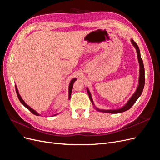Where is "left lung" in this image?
I'll return each instance as SVG.
<instances>
[{"label": "left lung", "instance_id": "obj_1", "mask_svg": "<svg viewBox=\"0 0 160 160\" xmlns=\"http://www.w3.org/2000/svg\"><path fill=\"white\" fill-rule=\"evenodd\" d=\"M131 42H132V45L134 46V47L135 48L137 51V54H138V62L139 63V85L138 86V88L135 91V93H133V95L132 96V98L129 99V100L128 101L127 103L125 104L123 107H122V108H119L118 109H111V110H105V109H98V108H96L95 106L94 105V103L92 99L91 98V95L90 93V92L88 89V88H87V91H88V93L89 97V99L91 101L92 104L94 105V107L95 108V109L98 111H100V112H103V113H122V112H124V111H127L128 109H129L131 108L132 107L133 105L135 103V101L138 100V99L139 98V97L141 95V94L142 93V91L144 88V85H145V70H144V66H143V61L142 59L141 55H140V51L139 47L138 46V45L135 42V41L132 39L131 40Z\"/></svg>", "mask_w": 160, "mask_h": 160}]
</instances>
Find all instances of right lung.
<instances>
[{"label":"right lung","instance_id":"1","mask_svg":"<svg viewBox=\"0 0 160 160\" xmlns=\"http://www.w3.org/2000/svg\"><path fill=\"white\" fill-rule=\"evenodd\" d=\"M76 80H77V78H73V79H72L70 83H69V99H70V98H71V92H72V85H73L74 82H75ZM15 89H16V92H17V96H18V98L19 101H21V103L24 106H25V107L27 109H28V110H29L32 113H33L34 115H35L39 116V114H38L36 111H35L33 109H32L31 108H30L29 106H28V105L25 102V101H24L22 100V99L21 98V95H19V93H18V89H17V88L16 85H15ZM57 115V114H55V115Z\"/></svg>","mask_w":160,"mask_h":160}]
</instances>
